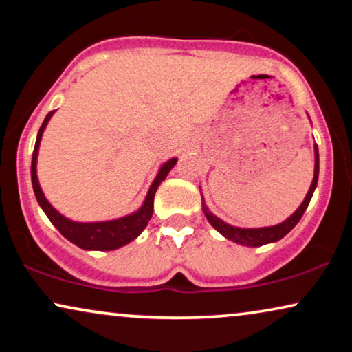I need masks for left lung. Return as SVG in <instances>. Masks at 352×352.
I'll list each match as a JSON object with an SVG mask.
<instances>
[{
	"label": "left lung",
	"mask_w": 352,
	"mask_h": 352,
	"mask_svg": "<svg viewBox=\"0 0 352 352\" xmlns=\"http://www.w3.org/2000/svg\"><path fill=\"white\" fill-rule=\"evenodd\" d=\"M314 155H316V165H314V179H312L311 189L307 192L306 199L302 204L300 205L295 213H293L290 218L283 221V223L277 224V226H271V228H261V229H240V228H234L224 221H221L219 218L208 211V208L204 205V213L208 219V223L213 226V228L224 235L226 239L232 240V242L239 243V245H245V247H261V245L271 243V242H277L282 237L290 232V230L295 228V226L300 223L301 216L305 214V211L309 205V201L312 199V194H314L316 186H317V179H319V151H317V146L314 148Z\"/></svg>",
	"instance_id": "left-lung-1"
}]
</instances>
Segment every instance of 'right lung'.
<instances>
[{
    "instance_id": "right-lung-1",
    "label": "right lung",
    "mask_w": 352,
    "mask_h": 352,
    "mask_svg": "<svg viewBox=\"0 0 352 352\" xmlns=\"http://www.w3.org/2000/svg\"><path fill=\"white\" fill-rule=\"evenodd\" d=\"M54 113V110L46 115L45 122H43L40 131H38L35 148H33L32 155V184L33 190H35V197L38 204L45 211L47 218L52 224L56 226V229L64 235L67 240H70L72 243H75L76 247L83 250H99V252H109V250H115L123 247L138 237L139 234L146 229L148 221L152 218L153 213V197L158 186L162 184V181H165L168 173L171 171V168L176 165L177 158H171L165 165L160 168L155 181L152 182L148 194L144 200V205L139 208L136 213L124 216V218L113 219V221H102V223H75V221L67 219L65 216H62L59 211L52 208V205L46 200L45 194H43L40 182L36 177V158H38V148H40V141L45 131L47 122Z\"/></svg>"
}]
</instances>
